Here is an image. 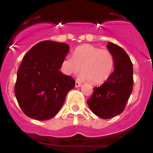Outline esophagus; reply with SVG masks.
<instances>
[{
    "instance_id": "1",
    "label": "esophagus",
    "mask_w": 153,
    "mask_h": 153,
    "mask_svg": "<svg viewBox=\"0 0 153 153\" xmlns=\"http://www.w3.org/2000/svg\"><path fill=\"white\" fill-rule=\"evenodd\" d=\"M81 86V83L80 82H79V81H76V83H75V86L76 87H79V86Z\"/></svg>"
}]
</instances>
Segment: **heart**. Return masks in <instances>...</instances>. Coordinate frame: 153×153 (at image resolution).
<instances>
[{
  "label": "heart",
  "instance_id": "obj_1",
  "mask_svg": "<svg viewBox=\"0 0 153 153\" xmlns=\"http://www.w3.org/2000/svg\"><path fill=\"white\" fill-rule=\"evenodd\" d=\"M113 67L114 58L110 51L90 44L76 47L73 57H65L61 63L62 70L67 75L76 74L82 67L81 79L96 84L107 80Z\"/></svg>",
  "mask_w": 153,
  "mask_h": 153
}]
</instances>
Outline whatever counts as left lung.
<instances>
[{
  "label": "left lung",
  "instance_id": "obj_1",
  "mask_svg": "<svg viewBox=\"0 0 153 153\" xmlns=\"http://www.w3.org/2000/svg\"><path fill=\"white\" fill-rule=\"evenodd\" d=\"M107 48L114 58V71L105 83L93 88L87 100L91 111L102 119L122 113L133 87V67L129 56L122 47L111 42Z\"/></svg>",
  "mask_w": 153,
  "mask_h": 153
}]
</instances>
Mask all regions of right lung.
<instances>
[{"label":"right lung","instance_id":"add662e5","mask_svg":"<svg viewBox=\"0 0 153 153\" xmlns=\"http://www.w3.org/2000/svg\"><path fill=\"white\" fill-rule=\"evenodd\" d=\"M69 52L64 43L44 40L33 46L19 67L14 93L27 117L47 120L60 111L75 79L60 71Z\"/></svg>","mask_w":153,"mask_h":153}]
</instances>
